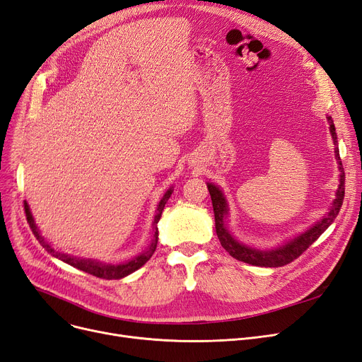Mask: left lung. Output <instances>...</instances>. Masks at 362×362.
Segmentation results:
<instances>
[{"mask_svg":"<svg viewBox=\"0 0 362 362\" xmlns=\"http://www.w3.org/2000/svg\"><path fill=\"white\" fill-rule=\"evenodd\" d=\"M329 123V134L332 136V141H334V153L336 158L339 163V170H340V184L339 189L336 192V199L331 204L329 212L324 216L321 221H317L315 226H312L309 230H306L305 233L298 235L297 238L291 239L290 242H286L282 247H278L274 250H255L248 247V245H243L238 242L233 236L230 235V231L226 227V216L228 215V208H227V202L220 190V187H216L215 184L208 182V190L211 194L212 200V206H214V215H215V230H216V236H218L221 247L231 255L233 258L239 259V262L248 263L252 266H259V267H281L288 263L294 262L296 258H298L303 252H305L310 245L320 238L324 231L332 224L337 214L340 212V208L343 205V197H344V169L341 165V158L339 154V147H337V134H336V127L334 123H332L331 117H327Z\"/></svg>","mask_w":362,"mask_h":362,"instance_id":"obj_1","label":"left lung"}]
</instances>
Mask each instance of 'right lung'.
<instances>
[{
  "instance_id": "obj_1",
  "label": "right lung",
  "mask_w": 362,
  "mask_h": 362,
  "mask_svg": "<svg viewBox=\"0 0 362 362\" xmlns=\"http://www.w3.org/2000/svg\"><path fill=\"white\" fill-rule=\"evenodd\" d=\"M172 194V187L170 189L165 193V196L162 197V200L158 202L157 205V212H156V216H154V221H153V240L151 243L148 245V247L144 250L139 255H136L135 258H132L131 262H126L123 264H105V263H99V262H95V259H84V258H77V257H71L68 254H61L54 251L50 245L45 240V238H42L40 235V231L34 223V218L31 215V211H30V206H28V204L25 202V214H26V220L28 223H30V227L33 230V233L35 235V238L38 239V242L42 245V248H45L47 252H50L53 257L59 258L61 262L76 267V269H80L86 273L89 274H93V276L96 278H103V279H122L124 276H127V274L134 273L135 270H138L139 267H142L144 264H146L148 259L151 258V255L154 254L156 251V247H157V240H158V231H157V223L158 220H160L162 216V212H163V208L166 205L168 199L170 197Z\"/></svg>"
}]
</instances>
